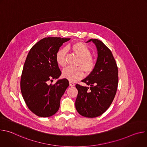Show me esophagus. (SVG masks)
<instances>
[{
    "mask_svg": "<svg viewBox=\"0 0 147 147\" xmlns=\"http://www.w3.org/2000/svg\"><path fill=\"white\" fill-rule=\"evenodd\" d=\"M69 85H70V87H73V86H75V84L73 82L70 81H69Z\"/></svg>",
    "mask_w": 147,
    "mask_h": 147,
    "instance_id": "obj_1",
    "label": "esophagus"
}]
</instances>
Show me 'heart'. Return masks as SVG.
<instances>
[{"mask_svg":"<svg viewBox=\"0 0 147 147\" xmlns=\"http://www.w3.org/2000/svg\"><path fill=\"white\" fill-rule=\"evenodd\" d=\"M73 53L79 57L77 66L80 67H67L62 71V76L64 78L71 81H76L82 78L84 76V71L87 74H90L95 66V60L91 56V52L89 47L80 42H76L71 46ZM67 49L63 48L59 49L56 53L57 63L61 66H66V55Z\"/></svg>","mask_w":147,"mask_h":147,"instance_id":"1","label":"heart"}]
</instances>
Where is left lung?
Wrapping results in <instances>:
<instances>
[{"instance_id":"left-lung-1","label":"left lung","mask_w":147,"mask_h":147,"mask_svg":"<svg viewBox=\"0 0 147 147\" xmlns=\"http://www.w3.org/2000/svg\"><path fill=\"white\" fill-rule=\"evenodd\" d=\"M98 51L95 66L90 75L82 80L89 87L76 84L78 95L76 108L79 114L87 117L102 115L110 107L118 86V69L111 50L102 41L91 39Z\"/></svg>"}]
</instances>
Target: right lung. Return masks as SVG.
<instances>
[{"label": "right lung", "mask_w": 147, "mask_h": 147, "mask_svg": "<svg viewBox=\"0 0 147 147\" xmlns=\"http://www.w3.org/2000/svg\"><path fill=\"white\" fill-rule=\"evenodd\" d=\"M70 38L48 37L42 39L29 51L25 61L20 87L29 109L38 116L48 117L59 109L60 100L69 86V81L61 79L49 84L61 75L56 53L63 44Z\"/></svg>", "instance_id": "add662e5"}]
</instances>
